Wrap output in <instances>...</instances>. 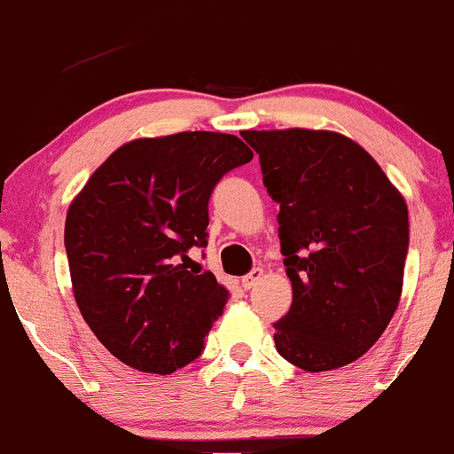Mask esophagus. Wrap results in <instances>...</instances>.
Masks as SVG:
<instances>
[{
	"label": "esophagus",
	"mask_w": 454,
	"mask_h": 454,
	"mask_svg": "<svg viewBox=\"0 0 454 454\" xmlns=\"http://www.w3.org/2000/svg\"><path fill=\"white\" fill-rule=\"evenodd\" d=\"M262 275H264L262 269H252V270H249V273L245 275V278L241 279L243 288H245V290H252L254 286L260 284V279H262Z\"/></svg>",
	"instance_id": "34e87169"
}]
</instances>
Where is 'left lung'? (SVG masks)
Returning a JSON list of instances; mask_svg holds the SVG:
<instances>
[{
  "label": "left lung",
  "mask_w": 454,
  "mask_h": 454,
  "mask_svg": "<svg viewBox=\"0 0 454 454\" xmlns=\"http://www.w3.org/2000/svg\"><path fill=\"white\" fill-rule=\"evenodd\" d=\"M293 281L275 348L305 372L361 358L387 331L403 288L408 205L361 145L328 129H245Z\"/></svg>",
  "instance_id": "obj_1"
}]
</instances>
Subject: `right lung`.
<instances>
[{"label": "right lung", "instance_id": "add662e5", "mask_svg": "<svg viewBox=\"0 0 454 454\" xmlns=\"http://www.w3.org/2000/svg\"><path fill=\"white\" fill-rule=\"evenodd\" d=\"M252 158L232 134L137 138L72 200L64 241L74 301L128 367L166 376L200 356L228 290L187 254L207 245L213 187Z\"/></svg>", "mask_w": 454, "mask_h": 454}]
</instances>
